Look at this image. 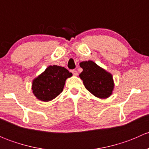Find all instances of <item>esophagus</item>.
Segmentation results:
<instances>
[{
    "label": "esophagus",
    "instance_id": "esophagus-1",
    "mask_svg": "<svg viewBox=\"0 0 149 149\" xmlns=\"http://www.w3.org/2000/svg\"><path fill=\"white\" fill-rule=\"evenodd\" d=\"M71 72H72V73L73 74V76H77V75H78V72L76 71V70H75V69H73V70H71Z\"/></svg>",
    "mask_w": 149,
    "mask_h": 149
}]
</instances>
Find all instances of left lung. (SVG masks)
Returning a JSON list of instances; mask_svg holds the SVG:
<instances>
[{"mask_svg": "<svg viewBox=\"0 0 149 149\" xmlns=\"http://www.w3.org/2000/svg\"><path fill=\"white\" fill-rule=\"evenodd\" d=\"M80 66L83 71L79 76L88 91L101 99L107 98L112 94L114 88L112 74L91 61L80 63Z\"/></svg>", "mask_w": 149, "mask_h": 149, "instance_id": "8db88e82", "label": "left lung"}]
</instances>
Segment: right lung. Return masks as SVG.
Masks as SVG:
<instances>
[{
    "label": "right lung",
    "mask_w": 149,
    "mask_h": 149,
    "mask_svg": "<svg viewBox=\"0 0 149 149\" xmlns=\"http://www.w3.org/2000/svg\"><path fill=\"white\" fill-rule=\"evenodd\" d=\"M71 76L72 73L64 67L49 65L33 81V94L41 101H50L62 92L66 79Z\"/></svg>",
    "instance_id": "obj_1"
}]
</instances>
